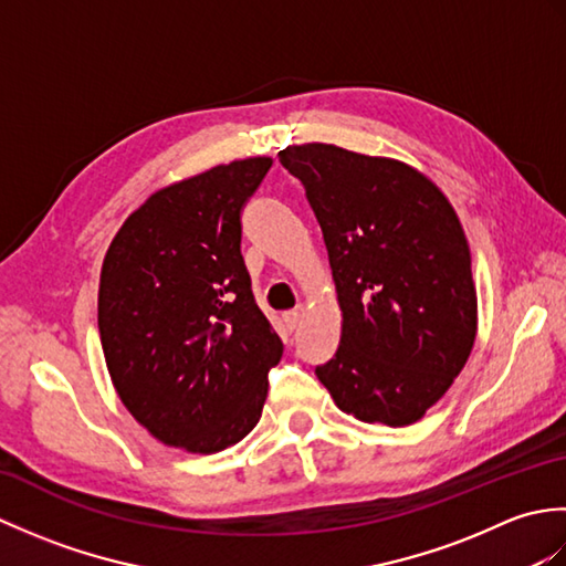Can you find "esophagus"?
Masks as SVG:
<instances>
[{"instance_id": "34e87169", "label": "esophagus", "mask_w": 566, "mask_h": 566, "mask_svg": "<svg viewBox=\"0 0 566 566\" xmlns=\"http://www.w3.org/2000/svg\"><path fill=\"white\" fill-rule=\"evenodd\" d=\"M302 316H304V311H302V308H292V311H284V314H282V321L286 323V328L294 331V328L298 326V321H302Z\"/></svg>"}]
</instances>
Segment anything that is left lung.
<instances>
[{
    "label": "left lung",
    "instance_id": "1",
    "mask_svg": "<svg viewBox=\"0 0 566 566\" xmlns=\"http://www.w3.org/2000/svg\"><path fill=\"white\" fill-rule=\"evenodd\" d=\"M280 163L306 189L343 311L340 345L316 377L365 423H416L460 375L476 335L460 219L399 160L304 143Z\"/></svg>",
    "mask_w": 566,
    "mask_h": 566
}]
</instances>
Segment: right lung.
Wrapping results in <instances>:
<instances>
[{
	"label": "right lung",
	"mask_w": 566,
	"mask_h": 566,
	"mask_svg": "<svg viewBox=\"0 0 566 566\" xmlns=\"http://www.w3.org/2000/svg\"><path fill=\"white\" fill-rule=\"evenodd\" d=\"M270 167L235 160L155 191L106 250V367L130 416L170 448L221 452L262 416L282 340L252 296L240 213Z\"/></svg>",
	"instance_id": "obj_1"
}]
</instances>
